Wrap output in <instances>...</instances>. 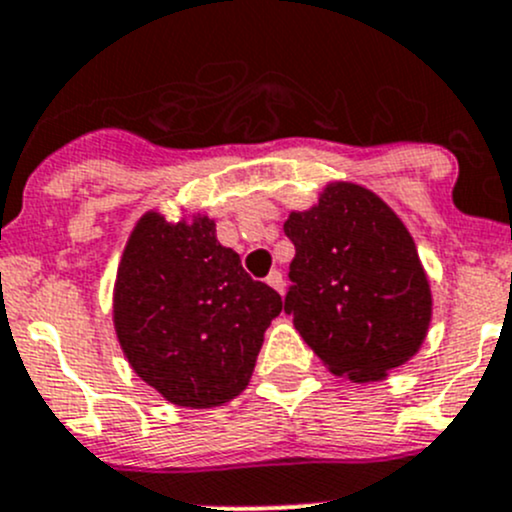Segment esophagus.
I'll return each instance as SVG.
<instances>
[{"mask_svg":"<svg viewBox=\"0 0 512 512\" xmlns=\"http://www.w3.org/2000/svg\"><path fill=\"white\" fill-rule=\"evenodd\" d=\"M267 285H270L272 289H277L280 294H285V277H282V272L272 270L270 275H267Z\"/></svg>","mask_w":512,"mask_h":512,"instance_id":"esophagus-1","label":"esophagus"}]
</instances>
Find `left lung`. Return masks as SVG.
I'll return each mask as SVG.
<instances>
[{
    "instance_id": "obj_1",
    "label": "left lung",
    "mask_w": 512,
    "mask_h": 512,
    "mask_svg": "<svg viewBox=\"0 0 512 512\" xmlns=\"http://www.w3.org/2000/svg\"><path fill=\"white\" fill-rule=\"evenodd\" d=\"M294 245L285 312L332 374L386 379L421 349L431 287L414 237L376 193L329 183L319 203L289 213Z\"/></svg>"
}]
</instances>
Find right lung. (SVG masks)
Masks as SVG:
<instances>
[{
	"label": "right lung",
	"instance_id": "obj_1",
	"mask_svg": "<svg viewBox=\"0 0 512 512\" xmlns=\"http://www.w3.org/2000/svg\"><path fill=\"white\" fill-rule=\"evenodd\" d=\"M280 312V294L242 270L208 215L168 223L151 210L133 227L113 327L131 369L170 404L213 409L240 396Z\"/></svg>",
	"mask_w": 512,
	"mask_h": 512
}]
</instances>
